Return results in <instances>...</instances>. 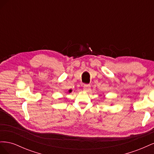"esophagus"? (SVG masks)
<instances>
[{"instance_id":"obj_1","label":"esophagus","mask_w":154,"mask_h":154,"mask_svg":"<svg viewBox=\"0 0 154 154\" xmlns=\"http://www.w3.org/2000/svg\"><path fill=\"white\" fill-rule=\"evenodd\" d=\"M91 89V85H85L83 86V91L85 92H88Z\"/></svg>"}]
</instances>
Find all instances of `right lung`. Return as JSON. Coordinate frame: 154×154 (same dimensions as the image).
<instances>
[{"instance_id": "obj_1", "label": "right lung", "mask_w": 154, "mask_h": 154, "mask_svg": "<svg viewBox=\"0 0 154 154\" xmlns=\"http://www.w3.org/2000/svg\"><path fill=\"white\" fill-rule=\"evenodd\" d=\"M72 92V90L71 89H70L69 91V92Z\"/></svg>"}]
</instances>
